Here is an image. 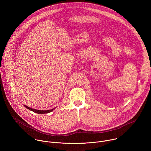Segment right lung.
Here are the masks:
<instances>
[{
  "label": "right lung",
  "mask_w": 151,
  "mask_h": 151,
  "mask_svg": "<svg viewBox=\"0 0 151 151\" xmlns=\"http://www.w3.org/2000/svg\"><path fill=\"white\" fill-rule=\"evenodd\" d=\"M24 106L25 107H26L27 109H28L29 110L31 111H33L35 113H36V114H48V113H50V112H51L52 111H53L56 107H55V108H53L52 109H50V110H37V109H32L31 108V107H29L26 105H24Z\"/></svg>",
  "instance_id": "right-lung-1"
}]
</instances>
